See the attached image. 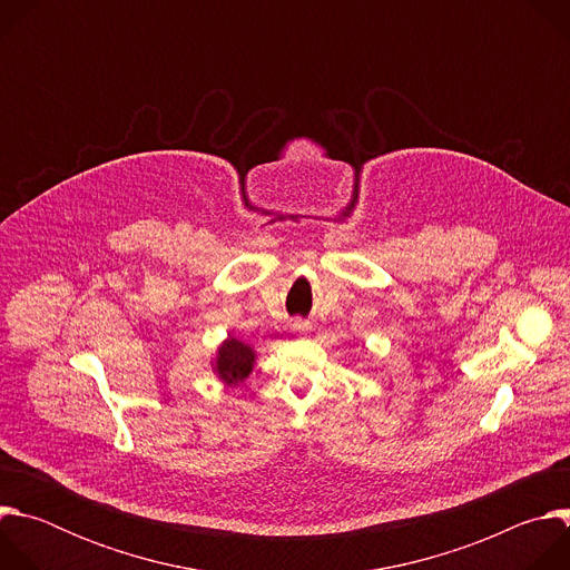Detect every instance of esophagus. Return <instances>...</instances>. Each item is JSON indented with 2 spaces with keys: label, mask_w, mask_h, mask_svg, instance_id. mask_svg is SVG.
<instances>
[{
  "label": "esophagus",
  "mask_w": 570,
  "mask_h": 570,
  "mask_svg": "<svg viewBox=\"0 0 570 570\" xmlns=\"http://www.w3.org/2000/svg\"><path fill=\"white\" fill-rule=\"evenodd\" d=\"M293 330L302 334V332H306V330H308V324H306V322H302V320H295V322H293Z\"/></svg>",
  "instance_id": "1"
}]
</instances>
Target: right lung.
I'll list each match as a JSON object with an SVG mask.
<instances>
[{
	"label": "right lung",
	"instance_id": "1",
	"mask_svg": "<svg viewBox=\"0 0 570 570\" xmlns=\"http://www.w3.org/2000/svg\"><path fill=\"white\" fill-rule=\"evenodd\" d=\"M253 363H255L253 350L246 343H240L236 338H229L218 350L216 370H218V376L225 379L227 383H238V381H243V379L250 374Z\"/></svg>",
	"mask_w": 570,
	"mask_h": 570
}]
</instances>
